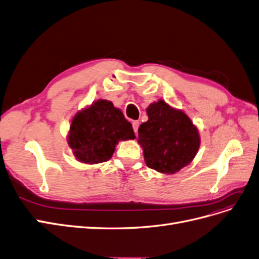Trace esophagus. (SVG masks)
<instances>
[{
	"label": "esophagus",
	"instance_id": "obj_1",
	"mask_svg": "<svg viewBox=\"0 0 259 259\" xmlns=\"http://www.w3.org/2000/svg\"><path fill=\"white\" fill-rule=\"evenodd\" d=\"M138 127H139V122L138 121L133 122V128H134V132H135L136 135H137V133H138Z\"/></svg>",
	"mask_w": 259,
	"mask_h": 259
}]
</instances>
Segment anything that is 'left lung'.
<instances>
[{
  "label": "left lung",
  "instance_id": "8db88e82",
  "mask_svg": "<svg viewBox=\"0 0 259 259\" xmlns=\"http://www.w3.org/2000/svg\"><path fill=\"white\" fill-rule=\"evenodd\" d=\"M148 121L138 128L145 162L162 174H175L190 164L200 148V135L190 117L160 99L147 108Z\"/></svg>",
  "mask_w": 259,
  "mask_h": 259
}]
</instances>
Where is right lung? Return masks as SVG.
Returning a JSON list of instances; mask_svg holds the SVG:
<instances>
[{"label": "right lung", "instance_id": "add662e5", "mask_svg": "<svg viewBox=\"0 0 259 259\" xmlns=\"http://www.w3.org/2000/svg\"><path fill=\"white\" fill-rule=\"evenodd\" d=\"M134 138L132 124L120 109L98 99L73 116L67 140L77 161L97 164L111 159L121 140Z\"/></svg>", "mask_w": 259, "mask_h": 259}]
</instances>
